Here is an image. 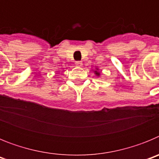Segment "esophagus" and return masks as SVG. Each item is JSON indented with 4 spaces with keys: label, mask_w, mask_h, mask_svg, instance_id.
Returning <instances> with one entry per match:
<instances>
[{
    "label": "esophagus",
    "mask_w": 159,
    "mask_h": 159,
    "mask_svg": "<svg viewBox=\"0 0 159 159\" xmlns=\"http://www.w3.org/2000/svg\"><path fill=\"white\" fill-rule=\"evenodd\" d=\"M75 64L76 65V67H81V66L83 65V64H82V62H81V61H76Z\"/></svg>",
    "instance_id": "obj_1"
}]
</instances>
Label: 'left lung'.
I'll return each instance as SVG.
<instances>
[{
  "mask_svg": "<svg viewBox=\"0 0 159 159\" xmlns=\"http://www.w3.org/2000/svg\"><path fill=\"white\" fill-rule=\"evenodd\" d=\"M95 74H96V75H99V72H97V71H95Z\"/></svg>",
  "mask_w": 159,
  "mask_h": 159,
  "instance_id": "1",
  "label": "left lung"
}]
</instances>
